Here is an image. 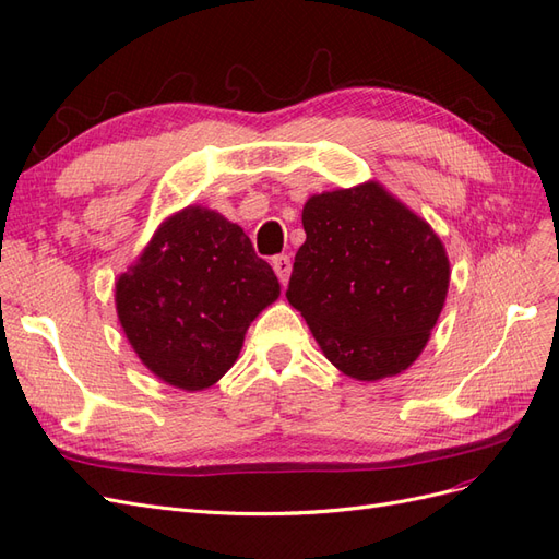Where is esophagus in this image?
Instances as JSON below:
<instances>
[{
  "instance_id": "obj_1",
  "label": "esophagus",
  "mask_w": 559,
  "mask_h": 559,
  "mask_svg": "<svg viewBox=\"0 0 559 559\" xmlns=\"http://www.w3.org/2000/svg\"><path fill=\"white\" fill-rule=\"evenodd\" d=\"M273 270H275V275L280 277V282L282 284H286L289 282V275H292V259L286 257V253H280V257H273Z\"/></svg>"
}]
</instances>
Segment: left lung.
Returning <instances> with one entry per match:
<instances>
[{"mask_svg": "<svg viewBox=\"0 0 559 559\" xmlns=\"http://www.w3.org/2000/svg\"><path fill=\"white\" fill-rule=\"evenodd\" d=\"M302 228L286 298L326 359L357 380L408 368L450 284L438 235L376 181L312 195Z\"/></svg>", "mask_w": 559, "mask_h": 559, "instance_id": "8db88e82", "label": "left lung"}]
</instances>
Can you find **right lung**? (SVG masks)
<instances>
[{
	"label": "right lung",
	"instance_id": "1",
	"mask_svg": "<svg viewBox=\"0 0 559 559\" xmlns=\"http://www.w3.org/2000/svg\"><path fill=\"white\" fill-rule=\"evenodd\" d=\"M280 282L240 226L186 207L158 228L116 282V310L151 373L198 392L238 359L245 333Z\"/></svg>",
	"mask_w": 559,
	"mask_h": 559
}]
</instances>
